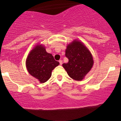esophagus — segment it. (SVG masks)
Returning <instances> with one entry per match:
<instances>
[{
    "mask_svg": "<svg viewBox=\"0 0 121 121\" xmlns=\"http://www.w3.org/2000/svg\"><path fill=\"white\" fill-rule=\"evenodd\" d=\"M59 64H60V65H62V61L61 60H59Z\"/></svg>",
    "mask_w": 121,
    "mask_h": 121,
    "instance_id": "obj_1",
    "label": "esophagus"
}]
</instances>
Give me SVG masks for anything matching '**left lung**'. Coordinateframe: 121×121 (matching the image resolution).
Segmentation results:
<instances>
[{
  "instance_id": "1",
  "label": "left lung",
  "mask_w": 121,
  "mask_h": 121,
  "mask_svg": "<svg viewBox=\"0 0 121 121\" xmlns=\"http://www.w3.org/2000/svg\"><path fill=\"white\" fill-rule=\"evenodd\" d=\"M65 56L69 62L62 66L68 75L75 80H82L93 65L91 53L82 42L74 41L67 47Z\"/></svg>"
}]
</instances>
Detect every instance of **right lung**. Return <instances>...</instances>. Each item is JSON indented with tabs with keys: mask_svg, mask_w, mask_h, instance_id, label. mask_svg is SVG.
<instances>
[{
	"mask_svg": "<svg viewBox=\"0 0 121 121\" xmlns=\"http://www.w3.org/2000/svg\"><path fill=\"white\" fill-rule=\"evenodd\" d=\"M59 64V62L55 60L52 54L47 52L41 45L36 46L26 60L28 73L42 83L51 78L52 71Z\"/></svg>",
	"mask_w": 121,
	"mask_h": 121,
	"instance_id": "add662e5",
	"label": "right lung"
}]
</instances>
